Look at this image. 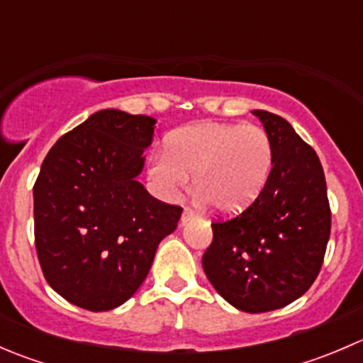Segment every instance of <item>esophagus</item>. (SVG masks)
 Masks as SVG:
<instances>
[{"label": "esophagus", "mask_w": 363, "mask_h": 363, "mask_svg": "<svg viewBox=\"0 0 363 363\" xmlns=\"http://www.w3.org/2000/svg\"><path fill=\"white\" fill-rule=\"evenodd\" d=\"M191 219H195V212H193L191 208H188V207H186L184 211H182V216H181V221H182V225H184V223H188V221H191Z\"/></svg>", "instance_id": "1"}]
</instances>
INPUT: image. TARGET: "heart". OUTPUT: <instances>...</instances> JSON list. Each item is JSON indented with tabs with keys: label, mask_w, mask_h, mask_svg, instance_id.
Here are the masks:
<instances>
[{
	"label": "heart",
	"mask_w": 363,
	"mask_h": 363,
	"mask_svg": "<svg viewBox=\"0 0 363 363\" xmlns=\"http://www.w3.org/2000/svg\"><path fill=\"white\" fill-rule=\"evenodd\" d=\"M274 167L270 135L255 124L200 123L172 131L164 155L152 158L149 179L163 196L193 191L225 216L239 214L262 195Z\"/></svg>",
	"instance_id": "b5f03b06"
}]
</instances>
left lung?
Listing matches in <instances>:
<instances>
[{"mask_svg": "<svg viewBox=\"0 0 363 363\" xmlns=\"http://www.w3.org/2000/svg\"><path fill=\"white\" fill-rule=\"evenodd\" d=\"M274 144L262 195L228 221L212 223L205 276L244 313L281 309L306 294L323 265L330 205L320 158L281 116L255 111Z\"/></svg>", "mask_w": 363, "mask_h": 363, "instance_id": "1", "label": "left lung"}]
</instances>
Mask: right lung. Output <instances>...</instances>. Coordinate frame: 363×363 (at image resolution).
Returning <instances> with one entry per match:
<instances>
[{
	"instance_id": "1",
	"label": "right lung",
	"mask_w": 363,
	"mask_h": 363,
	"mask_svg": "<svg viewBox=\"0 0 363 363\" xmlns=\"http://www.w3.org/2000/svg\"><path fill=\"white\" fill-rule=\"evenodd\" d=\"M156 119L105 108L60 138L33 188L35 246L54 291L101 313L119 307L147 277L160 242L182 208L137 181Z\"/></svg>"
}]
</instances>
